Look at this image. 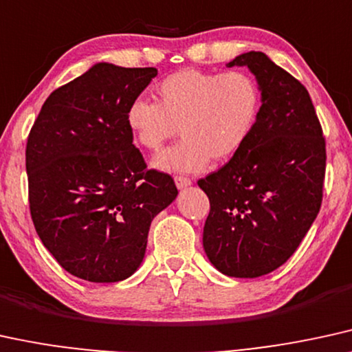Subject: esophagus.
I'll return each instance as SVG.
<instances>
[{
  "label": "esophagus",
  "instance_id": "1",
  "mask_svg": "<svg viewBox=\"0 0 352 352\" xmlns=\"http://www.w3.org/2000/svg\"><path fill=\"white\" fill-rule=\"evenodd\" d=\"M175 185H177V188H179V190H184V188H186V186L191 185V180L186 179V177L177 175L175 177Z\"/></svg>",
  "mask_w": 352,
  "mask_h": 352
}]
</instances>
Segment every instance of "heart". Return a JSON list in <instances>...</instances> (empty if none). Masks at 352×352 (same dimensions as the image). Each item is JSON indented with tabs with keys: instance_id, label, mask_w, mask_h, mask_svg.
I'll use <instances>...</instances> for the list:
<instances>
[{
	"instance_id": "1",
	"label": "heart",
	"mask_w": 352,
	"mask_h": 352,
	"mask_svg": "<svg viewBox=\"0 0 352 352\" xmlns=\"http://www.w3.org/2000/svg\"><path fill=\"white\" fill-rule=\"evenodd\" d=\"M155 100L135 99L124 120L136 143L154 153L180 130L184 140L153 161L166 172L229 161L250 140L261 112L260 86L243 71H179L155 86Z\"/></svg>"
}]
</instances>
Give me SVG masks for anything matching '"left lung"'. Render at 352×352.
Here are the masks:
<instances>
[{
  "instance_id": "left-lung-1",
  "label": "left lung",
  "mask_w": 352,
  "mask_h": 352,
  "mask_svg": "<svg viewBox=\"0 0 352 352\" xmlns=\"http://www.w3.org/2000/svg\"><path fill=\"white\" fill-rule=\"evenodd\" d=\"M261 91V112L247 144L198 180L209 198L203 247L232 278H258L286 263L317 217L327 151L307 89L265 53L235 56Z\"/></svg>"
}]
</instances>
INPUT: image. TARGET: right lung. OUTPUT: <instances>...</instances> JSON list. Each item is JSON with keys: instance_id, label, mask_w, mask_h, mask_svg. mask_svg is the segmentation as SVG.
<instances>
[{"instance_id": "add662e5", "label": "right lung", "mask_w": 352, "mask_h": 352, "mask_svg": "<svg viewBox=\"0 0 352 352\" xmlns=\"http://www.w3.org/2000/svg\"><path fill=\"white\" fill-rule=\"evenodd\" d=\"M155 74L97 63L48 96L29 133L35 230L58 263L84 281L130 278L154 216L179 195L170 175L146 168L124 120Z\"/></svg>"}]
</instances>
